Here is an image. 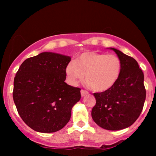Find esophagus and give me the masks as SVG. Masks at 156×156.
<instances>
[{"mask_svg": "<svg viewBox=\"0 0 156 156\" xmlns=\"http://www.w3.org/2000/svg\"><path fill=\"white\" fill-rule=\"evenodd\" d=\"M88 93H89V92H87V91L83 90V89H81V90H80V94H81L82 97L85 96L86 94H88Z\"/></svg>", "mask_w": 156, "mask_h": 156, "instance_id": "esophagus-1", "label": "esophagus"}]
</instances>
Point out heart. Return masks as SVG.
Segmentation results:
<instances>
[{"mask_svg":"<svg viewBox=\"0 0 156 156\" xmlns=\"http://www.w3.org/2000/svg\"><path fill=\"white\" fill-rule=\"evenodd\" d=\"M122 64L114 54L84 52L67 64L66 74L71 83L83 78L95 92H105L115 85L121 76Z\"/></svg>","mask_w":156,"mask_h":156,"instance_id":"heart-1","label":"heart"}]
</instances>
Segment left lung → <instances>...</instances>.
I'll list each match as a JSON object with an SVG mask.
<instances>
[{
	"label": "left lung",
	"instance_id": "obj_1",
	"mask_svg": "<svg viewBox=\"0 0 156 156\" xmlns=\"http://www.w3.org/2000/svg\"><path fill=\"white\" fill-rule=\"evenodd\" d=\"M122 64L121 76L114 87L94 93L96 104L92 117L97 125L109 130H119L135 122L140 115L146 98L144 73L133 57L111 48Z\"/></svg>",
	"mask_w": 156,
	"mask_h": 156
}]
</instances>
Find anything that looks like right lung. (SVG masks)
<instances>
[{"mask_svg":"<svg viewBox=\"0 0 156 156\" xmlns=\"http://www.w3.org/2000/svg\"><path fill=\"white\" fill-rule=\"evenodd\" d=\"M71 58L44 52L23 62L14 79L13 100L20 117L31 129L53 133L70 119L80 89L67 85L66 67Z\"/></svg>","mask_w":156,"mask_h":156,"instance_id":"1","label":"right lung"}]
</instances>
